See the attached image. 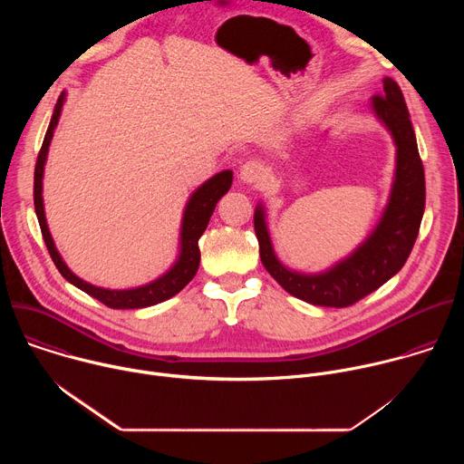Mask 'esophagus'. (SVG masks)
<instances>
[{
	"label": "esophagus",
	"mask_w": 464,
	"mask_h": 464,
	"mask_svg": "<svg viewBox=\"0 0 464 464\" xmlns=\"http://www.w3.org/2000/svg\"><path fill=\"white\" fill-rule=\"evenodd\" d=\"M238 178H240L242 183H247V185L260 183L264 179V169H262V165L258 161H246L240 167Z\"/></svg>",
	"instance_id": "34e87169"
}]
</instances>
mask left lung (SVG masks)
<instances>
[{
  "instance_id": "left-lung-1",
  "label": "left lung",
  "mask_w": 464,
  "mask_h": 464,
  "mask_svg": "<svg viewBox=\"0 0 464 464\" xmlns=\"http://www.w3.org/2000/svg\"><path fill=\"white\" fill-rule=\"evenodd\" d=\"M382 82L383 92L369 106L396 147L394 178L376 227L351 255L319 274L290 270L276 255L264 206L255 208V235L264 268L290 295L315 306L343 308L378 290L402 270L419 235L426 204L424 167L399 84L389 77Z\"/></svg>"
}]
</instances>
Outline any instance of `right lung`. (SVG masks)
I'll list each match as a JSON object with an SVG mask.
<instances>
[{
    "label": "right lung",
    "instance_id": "obj_1",
    "mask_svg": "<svg viewBox=\"0 0 464 464\" xmlns=\"http://www.w3.org/2000/svg\"><path fill=\"white\" fill-rule=\"evenodd\" d=\"M65 102V92H62V95L56 101L49 128L45 131V138L36 160V167H34V211L38 217V224L44 235V242L49 249V255L54 262V266L58 268V272L62 274V277L65 281H70L73 286L81 288L82 292H86L88 295L95 297L97 301L104 303L110 308H145V306H152L158 303H163L170 297H174L178 292H181L196 276L198 266H200V247H198V240L204 235L209 218L218 204L220 198L229 190L231 183H233V170H222L218 174H215L213 178H209L206 183H202L198 187L190 196L188 202L183 209V218H181V229H179V251H178V258L172 264V266L160 276L158 279L136 286V288H126V290H110V288H102V286H95L86 283L84 279L77 277L70 268L68 264L63 262L62 255L58 253L54 240L49 233L47 227V220H45V209H44V167L47 161V152H49V145L54 134V128L58 124L60 113H62V106Z\"/></svg>",
    "mask_w": 464,
    "mask_h": 464
}]
</instances>
